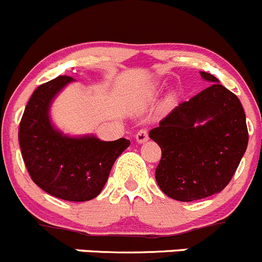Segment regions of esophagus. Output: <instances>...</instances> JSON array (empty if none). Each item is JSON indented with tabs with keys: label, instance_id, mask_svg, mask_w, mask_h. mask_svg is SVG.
Segmentation results:
<instances>
[{
	"label": "esophagus",
	"instance_id": "1",
	"mask_svg": "<svg viewBox=\"0 0 262 262\" xmlns=\"http://www.w3.org/2000/svg\"><path fill=\"white\" fill-rule=\"evenodd\" d=\"M136 139L138 143H145L146 141H148V132L147 129H141V130L137 132Z\"/></svg>",
	"mask_w": 262,
	"mask_h": 262
}]
</instances>
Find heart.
Listing matches in <instances>:
<instances>
[{
	"mask_svg": "<svg viewBox=\"0 0 262 262\" xmlns=\"http://www.w3.org/2000/svg\"><path fill=\"white\" fill-rule=\"evenodd\" d=\"M156 92H158V88H156V86H152V88H150V89H148V93H147V94L150 95V97H152V95L155 94Z\"/></svg>",
	"mask_w": 262,
	"mask_h": 262,
	"instance_id": "obj_1",
	"label": "heart"
}]
</instances>
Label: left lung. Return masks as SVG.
Masks as SVG:
<instances>
[{"mask_svg": "<svg viewBox=\"0 0 262 262\" xmlns=\"http://www.w3.org/2000/svg\"><path fill=\"white\" fill-rule=\"evenodd\" d=\"M200 93L178 104L150 132L161 148L155 178L161 191L180 202L219 194L230 182L248 145L239 98L213 75Z\"/></svg>", "mask_w": 262, "mask_h": 262, "instance_id": "obj_1", "label": "left lung"}]
</instances>
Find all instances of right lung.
<instances>
[{"instance_id": "1", "label": "right lung", "mask_w": 262, "mask_h": 262, "mask_svg": "<svg viewBox=\"0 0 262 262\" xmlns=\"http://www.w3.org/2000/svg\"><path fill=\"white\" fill-rule=\"evenodd\" d=\"M72 80L71 76H58L33 92L19 124V145L27 170L38 187L59 199L86 202L102 191L115 160L130 141L70 138L53 128L49 106Z\"/></svg>"}]
</instances>
